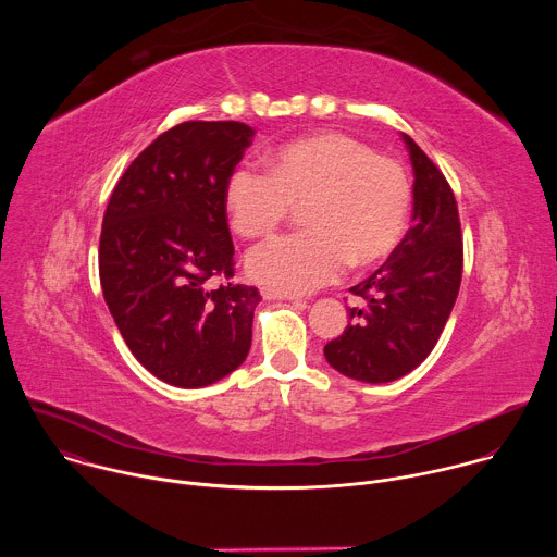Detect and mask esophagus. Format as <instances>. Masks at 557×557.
I'll return each mask as SVG.
<instances>
[{
  "label": "esophagus",
  "instance_id": "esophagus-1",
  "mask_svg": "<svg viewBox=\"0 0 557 557\" xmlns=\"http://www.w3.org/2000/svg\"><path fill=\"white\" fill-rule=\"evenodd\" d=\"M262 297L264 299H277V301H301L297 295L282 293V290H275V288H262Z\"/></svg>",
  "mask_w": 557,
  "mask_h": 557
}]
</instances>
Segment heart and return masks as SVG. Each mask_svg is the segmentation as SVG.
I'll return each instance as SVG.
<instances>
[{
	"label": "heart",
	"mask_w": 557,
	"mask_h": 557,
	"mask_svg": "<svg viewBox=\"0 0 557 557\" xmlns=\"http://www.w3.org/2000/svg\"><path fill=\"white\" fill-rule=\"evenodd\" d=\"M269 174L237 168L224 187V211L243 237L273 233L304 207L308 231L275 237L247 258L249 275L282 293H310L348 264L372 269L401 245L412 185L392 156L342 132L293 138L267 156Z\"/></svg>",
	"instance_id": "obj_1"
}]
</instances>
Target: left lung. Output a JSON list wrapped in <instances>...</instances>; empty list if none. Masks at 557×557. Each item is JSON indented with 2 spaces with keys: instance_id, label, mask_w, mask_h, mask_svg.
Masks as SVG:
<instances>
[{
  "instance_id": "left-lung-1",
  "label": "left lung",
  "mask_w": 557,
  "mask_h": 557,
  "mask_svg": "<svg viewBox=\"0 0 557 557\" xmlns=\"http://www.w3.org/2000/svg\"><path fill=\"white\" fill-rule=\"evenodd\" d=\"M414 170L412 226L396 251L350 288L346 331L326 344L342 374L387 383L421 366L436 346L462 277V235L454 191L428 153L404 134Z\"/></svg>"
}]
</instances>
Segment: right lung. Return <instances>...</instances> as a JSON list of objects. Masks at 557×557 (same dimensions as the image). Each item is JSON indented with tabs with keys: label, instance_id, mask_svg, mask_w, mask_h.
<instances>
[{
	"label": "right lung",
	"instance_id": "1",
	"mask_svg": "<svg viewBox=\"0 0 557 557\" xmlns=\"http://www.w3.org/2000/svg\"><path fill=\"white\" fill-rule=\"evenodd\" d=\"M253 129L237 121H187L147 145L116 183L99 240L106 304L153 376L205 387L251 348L260 290L233 284L224 187ZM225 284L211 289L208 280Z\"/></svg>",
	"mask_w": 557,
	"mask_h": 557
}]
</instances>
